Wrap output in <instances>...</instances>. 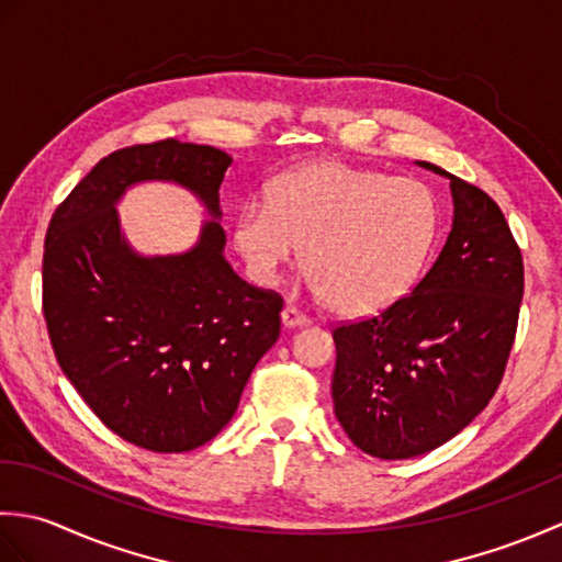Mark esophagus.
I'll use <instances>...</instances> for the list:
<instances>
[{
  "instance_id": "34e87169",
  "label": "esophagus",
  "mask_w": 562,
  "mask_h": 562,
  "mask_svg": "<svg viewBox=\"0 0 562 562\" xmlns=\"http://www.w3.org/2000/svg\"><path fill=\"white\" fill-rule=\"evenodd\" d=\"M282 324L288 326V328H300V326L312 324V318H308L306 314H302L300 308H296V306L288 304V306L282 308Z\"/></svg>"
}]
</instances>
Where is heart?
Segmentation results:
<instances>
[{"label": "heart", "instance_id": "1", "mask_svg": "<svg viewBox=\"0 0 562 562\" xmlns=\"http://www.w3.org/2000/svg\"><path fill=\"white\" fill-rule=\"evenodd\" d=\"M437 234V202L411 178L342 161H316L280 176L266 202L234 222L250 278L272 284L304 246L308 282L342 316L379 314L420 274Z\"/></svg>", "mask_w": 562, "mask_h": 562}]
</instances>
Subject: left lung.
Masks as SVG:
<instances>
[{
	"label": "left lung",
	"instance_id": "8db88e82",
	"mask_svg": "<svg viewBox=\"0 0 562 562\" xmlns=\"http://www.w3.org/2000/svg\"><path fill=\"white\" fill-rule=\"evenodd\" d=\"M449 178L453 224L432 268L384 312L333 328V408L369 457L413 459L445 445L503 381L524 294L521 250L497 202Z\"/></svg>",
	"mask_w": 562,
	"mask_h": 562
}]
</instances>
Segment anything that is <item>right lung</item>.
Returning <instances> with one entry per match:
<instances>
[{"label": "right lung", "instance_id": "right-lung-1", "mask_svg": "<svg viewBox=\"0 0 562 562\" xmlns=\"http://www.w3.org/2000/svg\"><path fill=\"white\" fill-rule=\"evenodd\" d=\"M229 166L226 151L178 139L123 147L47 224L43 316L57 364L105 427L147 451L183 453L222 432L280 336L284 302L232 270L217 222L190 254L139 258L113 205L130 183L159 178L190 188L220 217Z\"/></svg>", "mask_w": 562, "mask_h": 562}]
</instances>
